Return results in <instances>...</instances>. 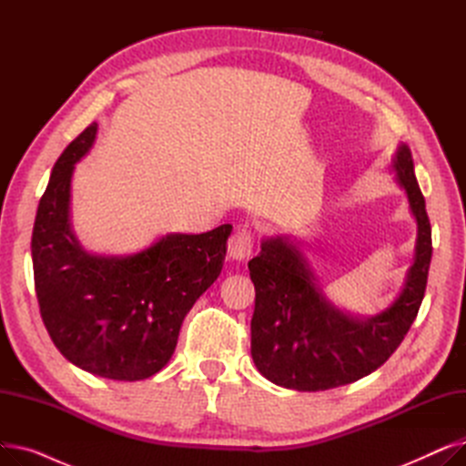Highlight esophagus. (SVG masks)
Listing matches in <instances>:
<instances>
[{"label": "esophagus", "mask_w": 466, "mask_h": 466, "mask_svg": "<svg viewBox=\"0 0 466 466\" xmlns=\"http://www.w3.org/2000/svg\"><path fill=\"white\" fill-rule=\"evenodd\" d=\"M253 232L246 227H239L228 239V257L232 260H248L253 255Z\"/></svg>", "instance_id": "esophagus-1"}]
</instances>
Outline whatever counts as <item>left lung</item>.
<instances>
[{
	"label": "left lung",
	"instance_id": "obj_1",
	"mask_svg": "<svg viewBox=\"0 0 466 466\" xmlns=\"http://www.w3.org/2000/svg\"><path fill=\"white\" fill-rule=\"evenodd\" d=\"M393 169L418 223V241L404 289L378 315L353 317L338 309L289 238L262 239L260 253L249 260L251 355L266 380L297 390H327L372 374L400 346L425 297L432 239L406 145L399 147Z\"/></svg>",
	"mask_w": 466,
	"mask_h": 466
}]
</instances>
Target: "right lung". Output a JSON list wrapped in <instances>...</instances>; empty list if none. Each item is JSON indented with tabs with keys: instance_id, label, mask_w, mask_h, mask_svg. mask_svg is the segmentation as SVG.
Returning a JSON list of instances; mask_svg holds the SVG:
<instances>
[{
	"instance_id": "1",
	"label": "right lung",
	"mask_w": 466,
	"mask_h": 466,
	"mask_svg": "<svg viewBox=\"0 0 466 466\" xmlns=\"http://www.w3.org/2000/svg\"><path fill=\"white\" fill-rule=\"evenodd\" d=\"M92 122L56 160L32 234L39 311L58 351L79 369L137 381L160 372L185 315L223 270L232 225L166 234L127 257L90 255L69 223L71 176L92 149Z\"/></svg>"
}]
</instances>
